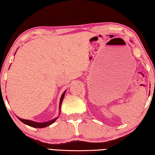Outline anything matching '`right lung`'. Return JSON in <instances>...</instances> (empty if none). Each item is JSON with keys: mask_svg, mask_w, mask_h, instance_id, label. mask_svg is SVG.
Instances as JSON below:
<instances>
[{"mask_svg": "<svg viewBox=\"0 0 155 155\" xmlns=\"http://www.w3.org/2000/svg\"><path fill=\"white\" fill-rule=\"evenodd\" d=\"M15 55V54H14ZM65 92H66V90L64 91V93L62 94L61 95V98H60V102H59V111H61V104H62V101L63 100H64V96H65ZM61 113H59V115ZM17 117L18 119H19L21 122L24 123V124H27L28 126H29V127H34V128H44V127H48V126H50L52 124H53V123L56 121L57 119L58 118V117H55V118L52 119L51 120H50V121H47V122H35V121H32V120H25V119H22L20 118V117Z\"/></svg>", "mask_w": 155, "mask_h": 155, "instance_id": "add662e5", "label": "right lung"}]
</instances>
